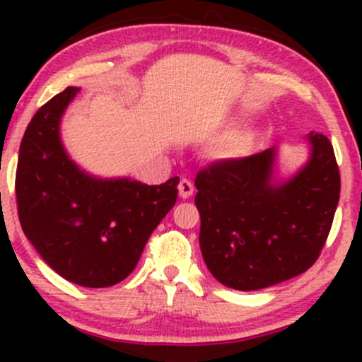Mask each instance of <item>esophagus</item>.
Here are the masks:
<instances>
[{"label": "esophagus", "instance_id": "obj_1", "mask_svg": "<svg viewBox=\"0 0 362 362\" xmlns=\"http://www.w3.org/2000/svg\"><path fill=\"white\" fill-rule=\"evenodd\" d=\"M178 192H180V198H191L192 192H194V185H192V182L187 180V178H182L180 184H178Z\"/></svg>", "mask_w": 362, "mask_h": 362}]
</instances>
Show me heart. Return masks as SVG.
<instances>
[{
    "mask_svg": "<svg viewBox=\"0 0 362 362\" xmlns=\"http://www.w3.org/2000/svg\"><path fill=\"white\" fill-rule=\"evenodd\" d=\"M250 147V141L247 136H235L226 140L224 144L218 145L217 156L222 159H231V158H240V156L247 154Z\"/></svg>",
    "mask_w": 362,
    "mask_h": 362,
    "instance_id": "heart-1",
    "label": "heart"
}]
</instances>
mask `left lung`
Masks as SVG:
<instances>
[{
  "label": "left lung",
  "mask_w": 362,
  "mask_h": 362,
  "mask_svg": "<svg viewBox=\"0 0 362 362\" xmlns=\"http://www.w3.org/2000/svg\"><path fill=\"white\" fill-rule=\"evenodd\" d=\"M310 158L275 182L276 148L211 163L196 175L199 247L211 275L257 291L305 273L319 259L339 199V170L327 136L310 133Z\"/></svg>",
  "instance_id": "left-lung-1"
}]
</instances>
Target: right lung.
Returning <instances> with one entry per match:
<instances>
[{
  "mask_svg": "<svg viewBox=\"0 0 362 362\" xmlns=\"http://www.w3.org/2000/svg\"><path fill=\"white\" fill-rule=\"evenodd\" d=\"M78 90L66 87L29 122L17 163V210L24 235L57 275L100 289L136 268L152 231L177 202L180 178L147 185L80 170L59 133Z\"/></svg>",
  "mask_w": 362,
  "mask_h": 362,
  "instance_id": "add662e5",
  "label": "right lung"
}]
</instances>
